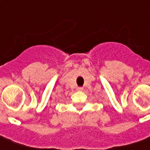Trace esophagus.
I'll return each mask as SVG.
<instances>
[{
    "label": "esophagus",
    "instance_id": "34e87169",
    "mask_svg": "<svg viewBox=\"0 0 150 150\" xmlns=\"http://www.w3.org/2000/svg\"><path fill=\"white\" fill-rule=\"evenodd\" d=\"M83 89V88H82V87H78V88H77V90H78V91H82Z\"/></svg>",
    "mask_w": 150,
    "mask_h": 150
}]
</instances>
